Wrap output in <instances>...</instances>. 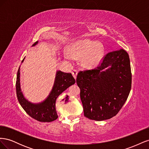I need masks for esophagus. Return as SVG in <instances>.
I'll use <instances>...</instances> for the list:
<instances>
[{
  "label": "esophagus",
  "instance_id": "1",
  "mask_svg": "<svg viewBox=\"0 0 149 149\" xmlns=\"http://www.w3.org/2000/svg\"><path fill=\"white\" fill-rule=\"evenodd\" d=\"M78 73V72L77 70H73V71H72V74H73L74 78L76 79V76H77V74Z\"/></svg>",
  "mask_w": 149,
  "mask_h": 149
}]
</instances>
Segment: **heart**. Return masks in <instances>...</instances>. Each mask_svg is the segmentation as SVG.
Masks as SVG:
<instances>
[{
    "label": "heart",
    "mask_w": 149,
    "mask_h": 149,
    "mask_svg": "<svg viewBox=\"0 0 149 149\" xmlns=\"http://www.w3.org/2000/svg\"><path fill=\"white\" fill-rule=\"evenodd\" d=\"M68 60L81 58V64L87 68H94L100 65L105 54V48L100 42L90 39L79 40L71 43L68 50L63 53Z\"/></svg>",
    "instance_id": "obj_1"
}]
</instances>
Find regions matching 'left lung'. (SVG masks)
<instances>
[{"label": "left lung", "mask_w": 149, "mask_h": 149, "mask_svg": "<svg viewBox=\"0 0 149 149\" xmlns=\"http://www.w3.org/2000/svg\"><path fill=\"white\" fill-rule=\"evenodd\" d=\"M84 116L97 121L112 118L129 96L132 74L124 49L107 53L96 69L80 71L76 78Z\"/></svg>", "instance_id": "left-lung-1"}]
</instances>
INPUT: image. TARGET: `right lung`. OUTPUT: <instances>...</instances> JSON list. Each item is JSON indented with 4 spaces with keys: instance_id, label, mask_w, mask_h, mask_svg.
Segmentation results:
<instances>
[{
    "instance_id": "obj_1",
    "label": "right lung",
    "mask_w": 149,
    "mask_h": 149,
    "mask_svg": "<svg viewBox=\"0 0 149 149\" xmlns=\"http://www.w3.org/2000/svg\"><path fill=\"white\" fill-rule=\"evenodd\" d=\"M38 43V41L34 43V47ZM25 58L22 63L24 61ZM19 67L17 72L16 81L17 96L20 104L25 111L30 117L35 120L43 123H49L56 120L58 115L56 111L55 103L57 97L63 92L75 83L76 81L71 73H65L60 70H57L55 78V81L50 93L45 100L38 103H33L29 101L22 91L20 87V70Z\"/></svg>"
}]
</instances>
